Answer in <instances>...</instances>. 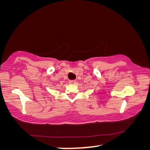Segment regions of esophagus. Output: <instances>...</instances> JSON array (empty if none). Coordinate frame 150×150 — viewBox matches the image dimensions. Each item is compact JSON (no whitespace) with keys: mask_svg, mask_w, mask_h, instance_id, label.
Listing matches in <instances>:
<instances>
[{"mask_svg":"<svg viewBox=\"0 0 150 150\" xmlns=\"http://www.w3.org/2000/svg\"><path fill=\"white\" fill-rule=\"evenodd\" d=\"M69 83H71V84H75L76 81H75V80H70V81H69Z\"/></svg>","mask_w":150,"mask_h":150,"instance_id":"1","label":"esophagus"}]
</instances>
